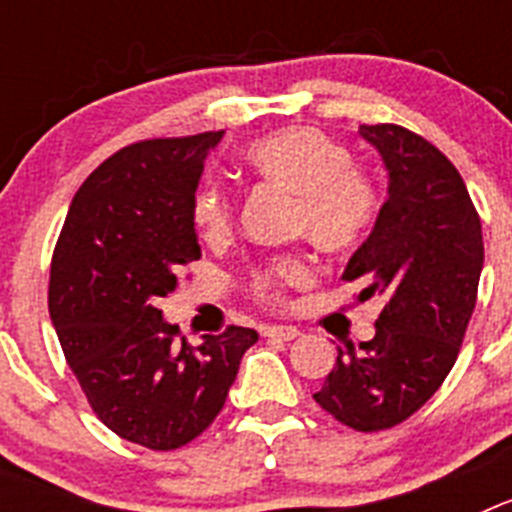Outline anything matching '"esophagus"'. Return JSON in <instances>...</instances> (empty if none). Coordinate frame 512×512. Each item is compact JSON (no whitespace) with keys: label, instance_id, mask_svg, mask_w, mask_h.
<instances>
[{"label":"esophagus","instance_id":"obj_1","mask_svg":"<svg viewBox=\"0 0 512 512\" xmlns=\"http://www.w3.org/2000/svg\"><path fill=\"white\" fill-rule=\"evenodd\" d=\"M264 336L266 338H279V341H295V338H300V328H295V325H269V328H264Z\"/></svg>","mask_w":512,"mask_h":512}]
</instances>
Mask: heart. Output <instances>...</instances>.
<instances>
[{
  "label": "heart",
  "mask_w": 512,
  "mask_h": 512,
  "mask_svg": "<svg viewBox=\"0 0 512 512\" xmlns=\"http://www.w3.org/2000/svg\"><path fill=\"white\" fill-rule=\"evenodd\" d=\"M246 164L256 179L295 194V230L325 251H348L372 228L377 217V189L354 166L341 140L315 128H287L251 143ZM230 197L220 187H205L192 207L194 228L202 238H220L230 225ZM310 279V264L284 256L256 274V295L277 300L282 287Z\"/></svg>",
  "instance_id": "b5f03b06"
}]
</instances>
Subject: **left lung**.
I'll return each instance as SVG.
<instances>
[{
    "mask_svg": "<svg viewBox=\"0 0 512 512\" xmlns=\"http://www.w3.org/2000/svg\"><path fill=\"white\" fill-rule=\"evenodd\" d=\"M387 171V202L343 269L382 297L372 341L338 346L315 402L348 428H392L449 377L485 266L482 223L467 184L436 146L400 125H361Z\"/></svg>",
    "mask_w": 512,
    "mask_h": 512,
    "instance_id": "8db88e82",
    "label": "left lung"
}]
</instances>
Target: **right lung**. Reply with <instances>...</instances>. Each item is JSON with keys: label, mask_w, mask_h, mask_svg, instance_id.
<instances>
[{"label": "right lung", "mask_w": 512, "mask_h": 512, "mask_svg": "<svg viewBox=\"0 0 512 512\" xmlns=\"http://www.w3.org/2000/svg\"><path fill=\"white\" fill-rule=\"evenodd\" d=\"M220 140L202 133L117 151L74 194L53 251L48 310L63 356L97 418L153 451L205 431L259 341L230 325L194 348L156 307L200 259L194 194Z\"/></svg>", "instance_id": "1"}]
</instances>
